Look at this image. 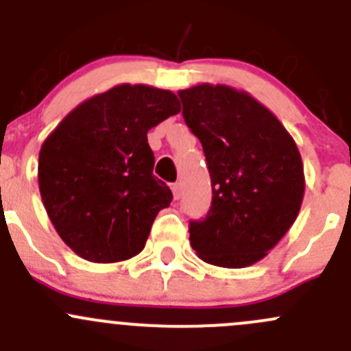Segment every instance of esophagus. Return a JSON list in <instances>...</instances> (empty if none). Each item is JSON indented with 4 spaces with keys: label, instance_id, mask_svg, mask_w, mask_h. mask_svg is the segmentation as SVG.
<instances>
[{
    "label": "esophagus",
    "instance_id": "obj_1",
    "mask_svg": "<svg viewBox=\"0 0 351 351\" xmlns=\"http://www.w3.org/2000/svg\"><path fill=\"white\" fill-rule=\"evenodd\" d=\"M171 192H173V197H175V200H178V198L182 197V183H173Z\"/></svg>",
    "mask_w": 351,
    "mask_h": 351
}]
</instances>
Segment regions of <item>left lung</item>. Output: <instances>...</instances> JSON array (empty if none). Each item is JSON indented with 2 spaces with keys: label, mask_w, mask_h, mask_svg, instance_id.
<instances>
[{
  "label": "left lung",
  "mask_w": 351,
  "mask_h": 351,
  "mask_svg": "<svg viewBox=\"0 0 351 351\" xmlns=\"http://www.w3.org/2000/svg\"><path fill=\"white\" fill-rule=\"evenodd\" d=\"M178 97L212 182L210 210L190 222V244L205 263L251 267L299 215L306 178L295 141L247 91L200 83Z\"/></svg>",
  "instance_id": "1"
}]
</instances>
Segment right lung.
Masks as SVG:
<instances>
[{"label": "right lung", "mask_w": 351, "mask_h": 351, "mask_svg": "<svg viewBox=\"0 0 351 351\" xmlns=\"http://www.w3.org/2000/svg\"><path fill=\"white\" fill-rule=\"evenodd\" d=\"M182 110L169 90L117 84L61 120L38 153V190L59 238L93 263L144 250L171 190L153 175L147 132Z\"/></svg>", "instance_id": "1"}]
</instances>
